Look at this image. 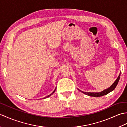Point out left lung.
<instances>
[{
    "label": "left lung",
    "instance_id": "left-lung-1",
    "mask_svg": "<svg viewBox=\"0 0 127 127\" xmlns=\"http://www.w3.org/2000/svg\"><path fill=\"white\" fill-rule=\"evenodd\" d=\"M120 75L121 73L120 74L119 76H118L117 79L113 83V84L110 86V87H109L107 89H105L104 91H102L101 92H83L82 91H81L80 90H79L81 92L83 93H84L86 95H87L88 96H93V97H100V96H104L105 95H106V94H108L109 93L111 92V91H112L113 90H115V88L116 87V86L118 84V82L119 81V80H120Z\"/></svg>",
    "mask_w": 127,
    "mask_h": 127
}]
</instances>
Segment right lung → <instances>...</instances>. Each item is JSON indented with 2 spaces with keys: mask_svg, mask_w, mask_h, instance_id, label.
Returning a JSON list of instances; mask_svg holds the SVG:
<instances>
[{
  "mask_svg": "<svg viewBox=\"0 0 127 127\" xmlns=\"http://www.w3.org/2000/svg\"><path fill=\"white\" fill-rule=\"evenodd\" d=\"M56 88H55V90L53 91V92H52V93H51V94H50V95H48V96H46V97H45V98H48V97H50V96H51V95H52V94L53 93H54V92H55L56 91Z\"/></svg>",
  "mask_w": 127,
  "mask_h": 127,
  "instance_id": "add662e5",
  "label": "right lung"
}]
</instances>
